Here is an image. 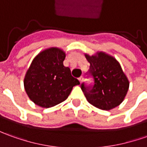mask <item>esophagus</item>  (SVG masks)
Here are the masks:
<instances>
[{
  "label": "esophagus",
  "instance_id": "34e87169",
  "mask_svg": "<svg viewBox=\"0 0 147 147\" xmlns=\"http://www.w3.org/2000/svg\"><path fill=\"white\" fill-rule=\"evenodd\" d=\"M83 80H84V77H83V76H80V77H79V81L80 82V83H82Z\"/></svg>",
  "mask_w": 147,
  "mask_h": 147
}]
</instances>
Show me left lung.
<instances>
[{
  "label": "left lung",
  "mask_w": 147,
  "mask_h": 147,
  "mask_svg": "<svg viewBox=\"0 0 147 147\" xmlns=\"http://www.w3.org/2000/svg\"><path fill=\"white\" fill-rule=\"evenodd\" d=\"M90 63L88 75L94 84L87 86L81 84V89L87 100L102 110H110L123 101L128 92L129 83L119 63L113 56L104 52L96 55H85Z\"/></svg>",
  "instance_id": "left-lung-1"
}]
</instances>
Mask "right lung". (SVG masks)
I'll return each mask as SVG.
<instances>
[{"label":"right lung","instance_id":"1","mask_svg":"<svg viewBox=\"0 0 147 147\" xmlns=\"http://www.w3.org/2000/svg\"><path fill=\"white\" fill-rule=\"evenodd\" d=\"M65 52L56 47L40 52L32 61L24 79L25 90L37 105L50 108L64 101L80 81L64 67Z\"/></svg>","mask_w":147,"mask_h":147}]
</instances>
